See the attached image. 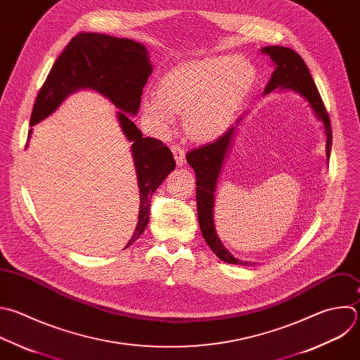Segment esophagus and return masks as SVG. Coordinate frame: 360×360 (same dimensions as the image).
I'll list each match as a JSON object with an SVG mask.
<instances>
[{"label": "esophagus", "instance_id": "1", "mask_svg": "<svg viewBox=\"0 0 360 360\" xmlns=\"http://www.w3.org/2000/svg\"><path fill=\"white\" fill-rule=\"evenodd\" d=\"M171 151H172V154H174V157H175L176 164H178L179 167H182V165L185 164V153H184L182 147L178 146V144H172V146H171Z\"/></svg>", "mask_w": 360, "mask_h": 360}]
</instances>
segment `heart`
<instances>
[{
	"instance_id": "heart-1",
	"label": "heart",
	"mask_w": 360,
	"mask_h": 360,
	"mask_svg": "<svg viewBox=\"0 0 360 360\" xmlns=\"http://www.w3.org/2000/svg\"><path fill=\"white\" fill-rule=\"evenodd\" d=\"M256 77L243 56H219L182 63L144 98V112L160 131L168 130L176 112L185 114L188 133L200 140L219 136L246 97Z\"/></svg>"
}]
</instances>
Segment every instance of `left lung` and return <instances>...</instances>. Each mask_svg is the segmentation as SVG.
Returning a JSON list of instances; mask_svg holds the SVG:
<instances>
[{
	"instance_id": "left-lung-1",
	"label": "left lung",
	"mask_w": 360,
	"mask_h": 360,
	"mask_svg": "<svg viewBox=\"0 0 360 360\" xmlns=\"http://www.w3.org/2000/svg\"><path fill=\"white\" fill-rule=\"evenodd\" d=\"M262 52L270 59L271 66L274 68V72L264 93L267 94L281 86L283 89H292L294 91L304 96L309 101L316 117L323 123L326 134V155L329 157L332 146L330 120L305 62L295 51L284 46H266L262 49ZM236 127L237 124L234 127H230L223 136H220L214 141L191 150L186 154V161L193 168L196 175L198 219L200 231L207 246L220 260L229 264L248 266L246 262L234 259L227 252V249L219 240L213 223V192L216 189L217 176L223 165L226 153L229 151V146Z\"/></svg>"
}]
</instances>
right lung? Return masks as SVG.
<instances>
[{
  "mask_svg": "<svg viewBox=\"0 0 360 360\" xmlns=\"http://www.w3.org/2000/svg\"><path fill=\"white\" fill-rule=\"evenodd\" d=\"M151 72L153 66L144 45L105 34L79 32L53 63L37 96L30 122V126H35L52 114L70 93L83 87L98 91L122 110L117 114L118 122L127 140L133 143L131 151L140 189L139 223L126 248L146 230L153 193L176 165L171 150L157 139L143 137L126 114H137L143 89Z\"/></svg>",
  "mask_w": 360,
  "mask_h": 360,
  "instance_id": "1",
  "label": "right lung"
}]
</instances>
